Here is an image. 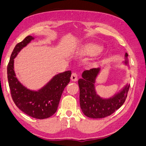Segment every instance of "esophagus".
I'll list each match as a JSON object with an SVG mask.
<instances>
[{
	"instance_id": "34e87169",
	"label": "esophagus",
	"mask_w": 146,
	"mask_h": 146,
	"mask_svg": "<svg viewBox=\"0 0 146 146\" xmlns=\"http://www.w3.org/2000/svg\"><path fill=\"white\" fill-rule=\"evenodd\" d=\"M71 80L72 81H76L78 80V74L76 72H72L71 75Z\"/></svg>"
}]
</instances>
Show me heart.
I'll return each instance as SVG.
<instances>
[{"mask_svg": "<svg viewBox=\"0 0 146 146\" xmlns=\"http://www.w3.org/2000/svg\"><path fill=\"white\" fill-rule=\"evenodd\" d=\"M102 47L96 44H88L84 48V52L89 55H96L102 51Z\"/></svg>", "mask_w": 146, "mask_h": 146, "instance_id": "heart-1", "label": "heart"}]
</instances>
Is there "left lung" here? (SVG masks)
Returning <instances> with one entry per match:
<instances>
[{
  "mask_svg": "<svg viewBox=\"0 0 146 146\" xmlns=\"http://www.w3.org/2000/svg\"><path fill=\"white\" fill-rule=\"evenodd\" d=\"M125 56H128L127 53ZM100 70V68L84 70L82 74V78L78 81L80 108L85 116L91 118H105L113 114L125 103L129 89V85H127L112 98H101L95 92L94 86L95 78Z\"/></svg>",
  "mask_w": 146,
  "mask_h": 146,
  "instance_id": "1",
  "label": "left lung"
}]
</instances>
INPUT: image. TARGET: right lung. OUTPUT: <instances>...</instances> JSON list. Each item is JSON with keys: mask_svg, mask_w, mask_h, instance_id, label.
<instances>
[{"mask_svg": "<svg viewBox=\"0 0 146 146\" xmlns=\"http://www.w3.org/2000/svg\"><path fill=\"white\" fill-rule=\"evenodd\" d=\"M33 39L34 37L28 36L16 44L7 66V78L11 98L18 108L32 118L44 119L56 112L64 88L70 80L71 71L55 75L38 91H30L23 87L15 76L13 69L14 58L21 48Z\"/></svg>", "mask_w": 146, "mask_h": 146, "instance_id": "1", "label": "right lung"}]
</instances>
